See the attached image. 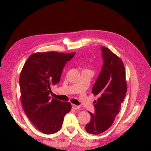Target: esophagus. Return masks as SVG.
Here are the masks:
<instances>
[{"label":"esophagus","instance_id":"esophagus-1","mask_svg":"<svg viewBox=\"0 0 151 151\" xmlns=\"http://www.w3.org/2000/svg\"><path fill=\"white\" fill-rule=\"evenodd\" d=\"M72 107L73 109H79L81 108L80 106H78V105H76V104H72Z\"/></svg>","mask_w":151,"mask_h":151}]
</instances>
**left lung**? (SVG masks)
I'll list each match as a JSON object with an SVG mask.
<instances>
[{"instance_id":"1","label":"left lung","mask_w":151,"mask_h":151,"mask_svg":"<svg viewBox=\"0 0 151 151\" xmlns=\"http://www.w3.org/2000/svg\"><path fill=\"white\" fill-rule=\"evenodd\" d=\"M103 64L101 72L93 85L92 93L98 95L95 101V113L89 111L91 120L85 126L86 131L98 135L111 126L127 91L125 67L121 58L108 48L101 47Z\"/></svg>"}]
</instances>
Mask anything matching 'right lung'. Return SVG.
<instances>
[{
    "mask_svg": "<svg viewBox=\"0 0 151 151\" xmlns=\"http://www.w3.org/2000/svg\"><path fill=\"white\" fill-rule=\"evenodd\" d=\"M76 53L57 52L32 54L22 68L19 77L21 101L27 116L45 134H52L61 129L63 118L71 109L69 102L50 96V87L60 80L67 62Z\"/></svg>",
    "mask_w": 151,
    "mask_h": 151,
    "instance_id": "1",
    "label": "right lung"
}]
</instances>
